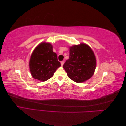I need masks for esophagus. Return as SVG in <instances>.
I'll list each match as a JSON object with an SVG mask.
<instances>
[{
  "label": "esophagus",
  "mask_w": 126,
  "mask_h": 126,
  "mask_svg": "<svg viewBox=\"0 0 126 126\" xmlns=\"http://www.w3.org/2000/svg\"><path fill=\"white\" fill-rule=\"evenodd\" d=\"M60 63H61V65H62V66H63L64 64V61H62V62H60Z\"/></svg>",
  "instance_id": "1"
}]
</instances>
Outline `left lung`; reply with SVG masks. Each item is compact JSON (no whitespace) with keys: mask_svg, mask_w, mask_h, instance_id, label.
Instances as JSON below:
<instances>
[{"mask_svg":"<svg viewBox=\"0 0 126 126\" xmlns=\"http://www.w3.org/2000/svg\"><path fill=\"white\" fill-rule=\"evenodd\" d=\"M69 58L63 67L72 80L81 83L94 75L96 67V58L88 45L81 43L69 48Z\"/></svg>","mask_w":126,"mask_h":126,"instance_id":"8db88e82","label":"left lung"}]
</instances>
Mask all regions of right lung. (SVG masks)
I'll list each match as a JSON object with an SVG mask.
<instances>
[{"label":"right lung","mask_w":126,"mask_h":126,"mask_svg":"<svg viewBox=\"0 0 126 126\" xmlns=\"http://www.w3.org/2000/svg\"><path fill=\"white\" fill-rule=\"evenodd\" d=\"M29 64L32 77L41 81L51 78L61 66L57 54L52 51V45L48 43H41L35 49Z\"/></svg>","instance_id":"1"}]
</instances>
